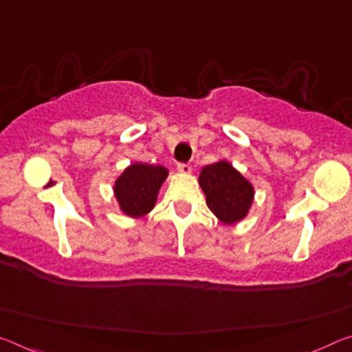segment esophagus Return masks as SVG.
Returning a JSON list of instances; mask_svg holds the SVG:
<instances>
[{
	"label": "esophagus",
	"instance_id": "esophagus-1",
	"mask_svg": "<svg viewBox=\"0 0 352 352\" xmlns=\"http://www.w3.org/2000/svg\"><path fill=\"white\" fill-rule=\"evenodd\" d=\"M177 170L180 172V174H191V164H178L177 166Z\"/></svg>",
	"mask_w": 352,
	"mask_h": 352
}]
</instances>
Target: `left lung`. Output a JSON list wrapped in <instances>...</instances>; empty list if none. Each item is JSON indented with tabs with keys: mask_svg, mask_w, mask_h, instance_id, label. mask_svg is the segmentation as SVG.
<instances>
[{
	"mask_svg": "<svg viewBox=\"0 0 352 352\" xmlns=\"http://www.w3.org/2000/svg\"><path fill=\"white\" fill-rule=\"evenodd\" d=\"M199 185L211 213L222 224H238L252 208L254 185L227 160L205 166L199 175Z\"/></svg>",
	"mask_w": 352,
	"mask_h": 352,
	"instance_id": "obj_1",
	"label": "left lung"
}]
</instances>
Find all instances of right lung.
I'll return each mask as SVG.
<instances>
[{
	"label": "right lung",
	"instance_id": "add662e5",
	"mask_svg": "<svg viewBox=\"0 0 352 352\" xmlns=\"http://www.w3.org/2000/svg\"><path fill=\"white\" fill-rule=\"evenodd\" d=\"M169 170L160 164L136 163L125 167L116 178L113 191L119 210L128 217L139 219L155 208L158 192Z\"/></svg>",
	"mask_w": 352,
	"mask_h": 352
}]
</instances>
